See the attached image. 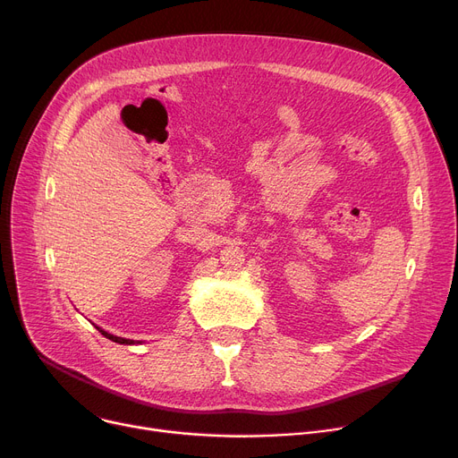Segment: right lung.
Wrapping results in <instances>:
<instances>
[{
  "label": "right lung",
  "mask_w": 458,
  "mask_h": 458,
  "mask_svg": "<svg viewBox=\"0 0 458 458\" xmlns=\"http://www.w3.org/2000/svg\"><path fill=\"white\" fill-rule=\"evenodd\" d=\"M98 327V326H96ZM99 329V333L101 335H105L106 339H110V341H114V343H119V344H134L136 341H131V339H123V337H115V335H112V333H108V331H105V329H101V327H98Z\"/></svg>",
  "instance_id": "add662e5"
}]
</instances>
